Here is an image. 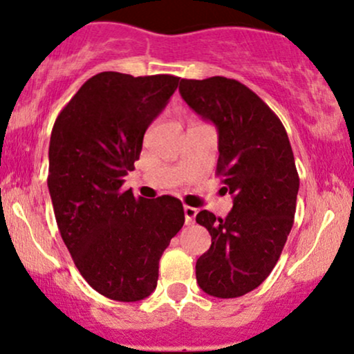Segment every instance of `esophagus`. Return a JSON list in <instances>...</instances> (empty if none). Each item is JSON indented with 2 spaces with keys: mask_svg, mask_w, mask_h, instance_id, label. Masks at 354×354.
I'll list each match as a JSON object with an SVG mask.
<instances>
[{
  "mask_svg": "<svg viewBox=\"0 0 354 354\" xmlns=\"http://www.w3.org/2000/svg\"><path fill=\"white\" fill-rule=\"evenodd\" d=\"M196 214H198V209H194V207L191 206H185V223L186 224H194V218Z\"/></svg>",
  "mask_w": 354,
  "mask_h": 354,
  "instance_id": "1",
  "label": "esophagus"
}]
</instances>
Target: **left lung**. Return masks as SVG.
Segmentation results:
<instances>
[{
    "instance_id": "left-lung-1",
    "label": "left lung",
    "mask_w": 354,
    "mask_h": 354,
    "mask_svg": "<svg viewBox=\"0 0 354 354\" xmlns=\"http://www.w3.org/2000/svg\"><path fill=\"white\" fill-rule=\"evenodd\" d=\"M180 93L219 135L218 176L232 194L224 219L201 211L196 223L211 247L196 262L207 295L236 299L269 277L293 225L299 173L282 122L244 84L227 77L181 79Z\"/></svg>"
}]
</instances>
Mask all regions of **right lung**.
Listing matches in <instances>:
<instances>
[{"instance_id":"right-lung-1","label":"right lung","mask_w":354,"mask_h":354,"mask_svg":"<svg viewBox=\"0 0 354 354\" xmlns=\"http://www.w3.org/2000/svg\"><path fill=\"white\" fill-rule=\"evenodd\" d=\"M180 77L100 72L55 118L48 188L55 221L75 267L110 300L151 295L158 263L185 224L180 199H136L123 178L140 158L143 135Z\"/></svg>"}]
</instances>
